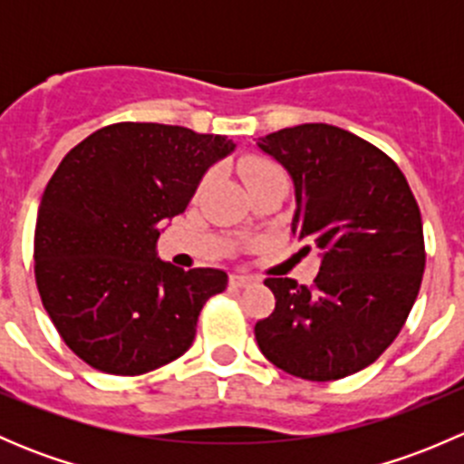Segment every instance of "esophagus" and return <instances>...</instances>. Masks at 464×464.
<instances>
[{
	"mask_svg": "<svg viewBox=\"0 0 464 464\" xmlns=\"http://www.w3.org/2000/svg\"><path fill=\"white\" fill-rule=\"evenodd\" d=\"M231 283L236 285V287H251V285L258 283V278H254V276H246V274H233Z\"/></svg>",
	"mask_w": 464,
	"mask_h": 464,
	"instance_id": "34e87169",
	"label": "esophagus"
}]
</instances>
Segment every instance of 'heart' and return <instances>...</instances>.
Returning a JSON list of instances; mask_svg holds the SVG:
<instances>
[{"instance_id": "obj_1", "label": "heart", "mask_w": 464, "mask_h": 464, "mask_svg": "<svg viewBox=\"0 0 464 464\" xmlns=\"http://www.w3.org/2000/svg\"><path fill=\"white\" fill-rule=\"evenodd\" d=\"M276 168L269 166L266 161H258V159H251V161H245V166H242V172H245V179L254 181V179H260V177L269 175V172H274Z\"/></svg>"}]
</instances>
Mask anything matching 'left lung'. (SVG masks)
<instances>
[{
  "label": "left lung",
  "instance_id": "left-lung-1",
  "mask_svg": "<svg viewBox=\"0 0 464 464\" xmlns=\"http://www.w3.org/2000/svg\"><path fill=\"white\" fill-rule=\"evenodd\" d=\"M258 148L292 177V233L321 258L310 287L265 280L276 310L256 323L260 353L310 382L363 371L400 334L422 283V218L409 181L375 145L327 123L278 130Z\"/></svg>",
  "mask_w": 464,
  "mask_h": 464
}]
</instances>
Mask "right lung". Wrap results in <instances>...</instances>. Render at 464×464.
<instances>
[{
    "mask_svg": "<svg viewBox=\"0 0 464 464\" xmlns=\"http://www.w3.org/2000/svg\"><path fill=\"white\" fill-rule=\"evenodd\" d=\"M236 143L181 125L116 123L89 134L46 184L35 222V283L64 343L92 368L143 375L193 345L204 303L227 271H184L157 256Z\"/></svg>",
    "mask_w": 464,
    "mask_h": 464,
    "instance_id": "1",
    "label": "right lung"
}]
</instances>
